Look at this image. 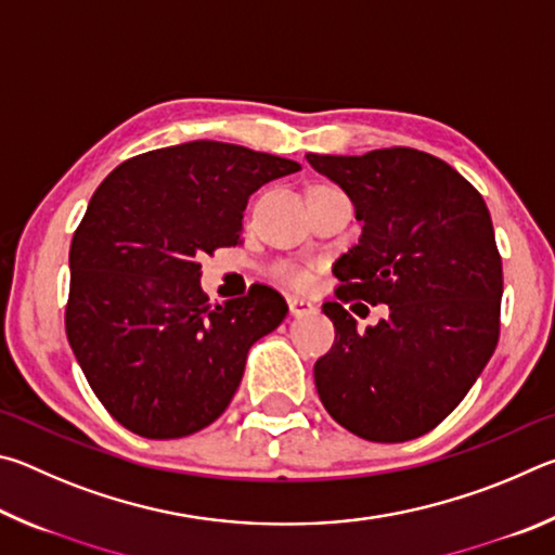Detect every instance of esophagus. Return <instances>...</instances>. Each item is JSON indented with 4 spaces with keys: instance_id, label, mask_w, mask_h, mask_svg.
Returning a JSON list of instances; mask_svg holds the SVG:
<instances>
[{
    "instance_id": "1",
    "label": "esophagus",
    "mask_w": 555,
    "mask_h": 555,
    "mask_svg": "<svg viewBox=\"0 0 555 555\" xmlns=\"http://www.w3.org/2000/svg\"><path fill=\"white\" fill-rule=\"evenodd\" d=\"M286 304H288L291 315H306V313H313L315 311V306L311 304V300L298 298V296H288Z\"/></svg>"
}]
</instances>
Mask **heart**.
Returning a JSON list of instances; mask_svg holds the SVG:
<instances>
[{
  "label": "heart",
  "mask_w": 555,
  "mask_h": 555,
  "mask_svg": "<svg viewBox=\"0 0 555 555\" xmlns=\"http://www.w3.org/2000/svg\"><path fill=\"white\" fill-rule=\"evenodd\" d=\"M318 188H333V185H315L313 191H318ZM271 274H274V279L296 288H306L313 281V269L296 264V261H276V264L271 267Z\"/></svg>",
  "instance_id": "heart-1"
}]
</instances>
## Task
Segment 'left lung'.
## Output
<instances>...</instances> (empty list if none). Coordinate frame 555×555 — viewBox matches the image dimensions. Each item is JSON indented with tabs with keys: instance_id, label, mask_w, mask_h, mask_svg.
<instances>
[{
	"instance_id": "obj_1",
	"label": "left lung",
	"mask_w": 555,
	"mask_h": 555,
	"mask_svg": "<svg viewBox=\"0 0 555 555\" xmlns=\"http://www.w3.org/2000/svg\"><path fill=\"white\" fill-rule=\"evenodd\" d=\"M306 158L364 224L333 267L337 300L323 313L335 343L313 367L318 397L364 440L424 436L465 399L500 340L504 279L490 210L453 166L418 149ZM352 299L387 302L390 315L360 334Z\"/></svg>"
}]
</instances>
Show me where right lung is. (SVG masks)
<instances>
[{
	"label": "right lung",
	"mask_w": 555,
	"mask_h": 555,
	"mask_svg": "<svg viewBox=\"0 0 555 555\" xmlns=\"http://www.w3.org/2000/svg\"><path fill=\"white\" fill-rule=\"evenodd\" d=\"M300 171L288 158L188 142L119 164L70 242L65 335L109 416L166 440L210 426L237 391L249 347L286 318L264 284L222 306L201 288V257L242 240L249 195Z\"/></svg>",
	"instance_id": "right-lung-1"
}]
</instances>
